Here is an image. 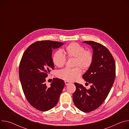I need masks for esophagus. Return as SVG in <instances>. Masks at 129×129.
I'll list each match as a JSON object with an SVG mask.
<instances>
[{"instance_id": "obj_1", "label": "esophagus", "mask_w": 129, "mask_h": 129, "mask_svg": "<svg viewBox=\"0 0 129 129\" xmlns=\"http://www.w3.org/2000/svg\"><path fill=\"white\" fill-rule=\"evenodd\" d=\"M71 83V82H68V81H65V85H69V84H70Z\"/></svg>"}]
</instances>
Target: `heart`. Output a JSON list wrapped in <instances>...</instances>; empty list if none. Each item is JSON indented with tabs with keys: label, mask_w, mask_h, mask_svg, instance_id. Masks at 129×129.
I'll use <instances>...</instances> for the list:
<instances>
[{
	"label": "heart",
	"mask_w": 129,
	"mask_h": 129,
	"mask_svg": "<svg viewBox=\"0 0 129 129\" xmlns=\"http://www.w3.org/2000/svg\"><path fill=\"white\" fill-rule=\"evenodd\" d=\"M65 52L68 58H75L74 66H79L86 71L92 64L93 60V53L89 50H85L82 46L76 42L68 45L65 49ZM53 64L58 67H63L66 62V58L61 50H57L52 56ZM82 71L80 67L73 69H64L58 71L57 76L58 78L66 81H74L81 75Z\"/></svg>",
	"instance_id": "heart-1"
}]
</instances>
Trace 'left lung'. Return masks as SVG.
Returning a JSON list of instances; mask_svg holds the SVG:
<instances>
[{
    "mask_svg": "<svg viewBox=\"0 0 129 129\" xmlns=\"http://www.w3.org/2000/svg\"><path fill=\"white\" fill-rule=\"evenodd\" d=\"M83 43L93 49L92 64L82 77L91 85L86 89L82 84L75 83L76 90L73 99L78 109L88 113L98 108L108 97L115 78L116 65L113 55L104 46L93 41Z\"/></svg>",
    "mask_w": 129,
    "mask_h": 129,
    "instance_id": "obj_1",
    "label": "left lung"
}]
</instances>
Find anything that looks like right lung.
I'll return each instance as SVG.
<instances>
[{"label": "right lung", "instance_id": "1", "mask_svg": "<svg viewBox=\"0 0 129 129\" xmlns=\"http://www.w3.org/2000/svg\"><path fill=\"white\" fill-rule=\"evenodd\" d=\"M63 43L52 41H37L31 44L22 55L19 66V76L22 88L28 102L41 111L54 107L65 85L64 81L53 78L50 86L46 78L54 69L52 50Z\"/></svg>", "mask_w": 129, "mask_h": 129}]
</instances>
